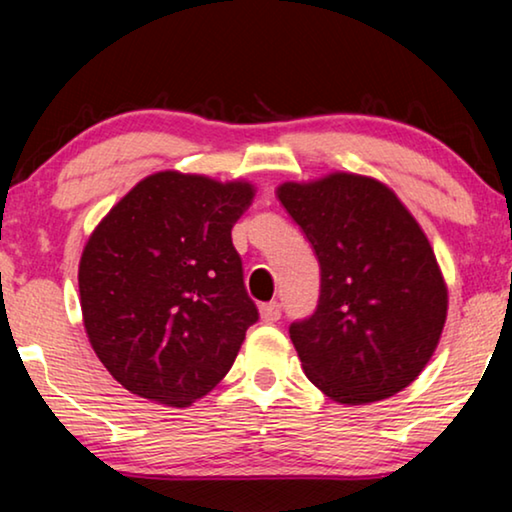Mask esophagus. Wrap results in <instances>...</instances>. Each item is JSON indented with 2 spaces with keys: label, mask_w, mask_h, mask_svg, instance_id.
Segmentation results:
<instances>
[{
  "label": "esophagus",
  "mask_w": 512,
  "mask_h": 512,
  "mask_svg": "<svg viewBox=\"0 0 512 512\" xmlns=\"http://www.w3.org/2000/svg\"><path fill=\"white\" fill-rule=\"evenodd\" d=\"M259 314H262L264 323H277L282 316V305L280 302H266V305L259 307Z\"/></svg>",
  "instance_id": "34e87169"
}]
</instances>
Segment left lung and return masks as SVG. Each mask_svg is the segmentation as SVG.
Masks as SVG:
<instances>
[{
  "mask_svg": "<svg viewBox=\"0 0 512 512\" xmlns=\"http://www.w3.org/2000/svg\"><path fill=\"white\" fill-rule=\"evenodd\" d=\"M320 264L314 314L289 325L305 375L341 404L400 393L443 334L447 289L409 210L377 180L332 173L277 189Z\"/></svg>",
  "mask_w": 512,
  "mask_h": 512,
  "instance_id": "obj_1",
  "label": "left lung"
}]
</instances>
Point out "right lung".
<instances>
[{
  "label": "right lung",
  "instance_id": "right-lung-1",
  "mask_svg": "<svg viewBox=\"0 0 512 512\" xmlns=\"http://www.w3.org/2000/svg\"><path fill=\"white\" fill-rule=\"evenodd\" d=\"M248 183L162 171L92 232L79 266L85 332L121 386L187 406L228 375L259 311L232 246Z\"/></svg>",
  "mask_w": 512,
  "mask_h": 512
}]
</instances>
